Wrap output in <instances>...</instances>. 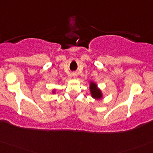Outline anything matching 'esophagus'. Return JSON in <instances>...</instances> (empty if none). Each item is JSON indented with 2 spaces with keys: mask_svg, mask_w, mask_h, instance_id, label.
<instances>
[{
  "mask_svg": "<svg viewBox=\"0 0 153 153\" xmlns=\"http://www.w3.org/2000/svg\"><path fill=\"white\" fill-rule=\"evenodd\" d=\"M73 76H74V78H76V76H77V74H76V73H73Z\"/></svg>",
  "mask_w": 153,
  "mask_h": 153,
  "instance_id": "obj_1",
  "label": "esophagus"
}]
</instances>
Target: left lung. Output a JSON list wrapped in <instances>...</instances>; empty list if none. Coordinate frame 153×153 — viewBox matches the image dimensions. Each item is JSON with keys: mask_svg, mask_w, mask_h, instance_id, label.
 <instances>
[{"mask_svg": "<svg viewBox=\"0 0 153 153\" xmlns=\"http://www.w3.org/2000/svg\"><path fill=\"white\" fill-rule=\"evenodd\" d=\"M90 92H91V96L92 97L95 98V99H101L102 98V93H101V91L97 88V85L94 82H90Z\"/></svg>", "mask_w": 153, "mask_h": 153, "instance_id": "1", "label": "left lung"}]
</instances>
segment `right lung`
Here are the masks:
<instances>
[{"label": "right lung", "mask_w": 153, "mask_h": 153, "mask_svg": "<svg viewBox=\"0 0 153 153\" xmlns=\"http://www.w3.org/2000/svg\"><path fill=\"white\" fill-rule=\"evenodd\" d=\"M52 93H55V91H52Z\"/></svg>", "instance_id": "add662e5"}]
</instances>
